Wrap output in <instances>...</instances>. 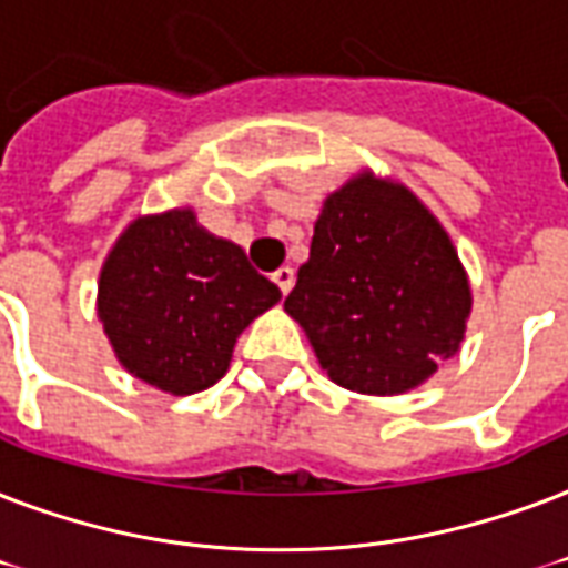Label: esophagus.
I'll return each mask as SVG.
<instances>
[{
	"label": "esophagus",
	"mask_w": 568,
	"mask_h": 568,
	"mask_svg": "<svg viewBox=\"0 0 568 568\" xmlns=\"http://www.w3.org/2000/svg\"><path fill=\"white\" fill-rule=\"evenodd\" d=\"M272 281L278 284V290L287 296L290 290H293V284H296V272L290 270V266H281V270H275V275H272Z\"/></svg>",
	"instance_id": "obj_1"
}]
</instances>
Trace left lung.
I'll use <instances>...</instances> for the list:
<instances>
[{
  "instance_id": "left-lung-1",
  "label": "left lung",
  "mask_w": 568,
  "mask_h": 568,
  "mask_svg": "<svg viewBox=\"0 0 568 568\" xmlns=\"http://www.w3.org/2000/svg\"><path fill=\"white\" fill-rule=\"evenodd\" d=\"M284 307L328 379L390 397L456 355L471 290L435 215L408 189L362 174L325 201Z\"/></svg>"
}]
</instances>
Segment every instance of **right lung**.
Returning <instances> with one entry per match:
<instances>
[{
	"mask_svg": "<svg viewBox=\"0 0 568 568\" xmlns=\"http://www.w3.org/2000/svg\"><path fill=\"white\" fill-rule=\"evenodd\" d=\"M281 290L240 245L206 234L192 210L135 219L105 257L97 314L118 362L186 397L222 379L236 337Z\"/></svg>",
	"mask_w": 568,
	"mask_h": 568,
	"instance_id": "right-lung-1",
	"label": "right lung"
}]
</instances>
